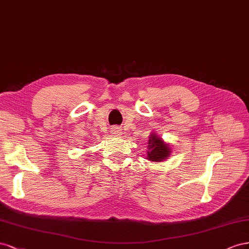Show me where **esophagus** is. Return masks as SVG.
I'll use <instances>...</instances> for the list:
<instances>
[{
  "label": "esophagus",
  "mask_w": 249,
  "mask_h": 249,
  "mask_svg": "<svg viewBox=\"0 0 249 249\" xmlns=\"http://www.w3.org/2000/svg\"><path fill=\"white\" fill-rule=\"evenodd\" d=\"M112 134H115V136H120L121 130H120L119 127H115V128L112 129Z\"/></svg>",
  "instance_id": "1"
}]
</instances>
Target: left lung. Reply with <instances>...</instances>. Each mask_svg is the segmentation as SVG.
Returning a JSON list of instances; mask_svg holds the SVG:
<instances>
[{
  "label": "left lung",
  "instance_id": "left-lung-1",
  "mask_svg": "<svg viewBox=\"0 0 249 249\" xmlns=\"http://www.w3.org/2000/svg\"><path fill=\"white\" fill-rule=\"evenodd\" d=\"M172 153V148L158 133L151 132L147 146V160L154 162L165 161Z\"/></svg>",
  "mask_w": 249,
  "mask_h": 249
}]
</instances>
